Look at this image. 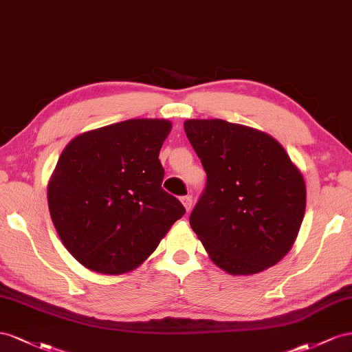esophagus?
<instances>
[{
	"label": "esophagus",
	"instance_id": "34e87169",
	"mask_svg": "<svg viewBox=\"0 0 352 352\" xmlns=\"http://www.w3.org/2000/svg\"><path fill=\"white\" fill-rule=\"evenodd\" d=\"M182 204L184 205L187 212H190V210H192V208H193V197L192 196H183L182 197Z\"/></svg>",
	"mask_w": 352,
	"mask_h": 352
}]
</instances>
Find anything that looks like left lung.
Returning <instances> with one entry per match:
<instances>
[{"label": "left lung", "mask_w": 352, "mask_h": 352, "mask_svg": "<svg viewBox=\"0 0 352 352\" xmlns=\"http://www.w3.org/2000/svg\"><path fill=\"white\" fill-rule=\"evenodd\" d=\"M184 129L206 173L190 226L212 263L232 276L258 274L292 249L307 187L276 138L223 119H187Z\"/></svg>", "instance_id": "obj_1"}]
</instances>
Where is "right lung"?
I'll use <instances>...</instances> for the list:
<instances>
[{
  "instance_id": "1",
  "label": "right lung",
  "mask_w": 352,
  "mask_h": 352,
  "mask_svg": "<svg viewBox=\"0 0 352 352\" xmlns=\"http://www.w3.org/2000/svg\"><path fill=\"white\" fill-rule=\"evenodd\" d=\"M170 128L168 119H128L63 148L48 182V209L62 243L85 268L129 273L186 214L162 188L159 152Z\"/></svg>"
}]
</instances>
